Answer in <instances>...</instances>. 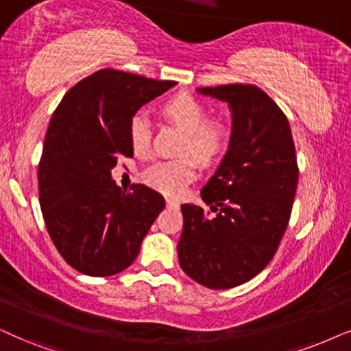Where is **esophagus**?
Returning a JSON list of instances; mask_svg holds the SVG:
<instances>
[{"label": "esophagus", "instance_id": "34e87169", "mask_svg": "<svg viewBox=\"0 0 351 351\" xmlns=\"http://www.w3.org/2000/svg\"><path fill=\"white\" fill-rule=\"evenodd\" d=\"M166 204H167V208H177L179 206V202L174 198H166Z\"/></svg>", "mask_w": 351, "mask_h": 351}]
</instances>
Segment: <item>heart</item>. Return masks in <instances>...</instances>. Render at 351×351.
<instances>
[{"label": "heart", "mask_w": 351, "mask_h": 351, "mask_svg": "<svg viewBox=\"0 0 351 351\" xmlns=\"http://www.w3.org/2000/svg\"><path fill=\"white\" fill-rule=\"evenodd\" d=\"M162 112L171 122L185 132L184 152H190L198 161L211 162L224 152L229 130L221 122H209L208 111L197 98L177 95L165 104ZM129 138L136 154H147L152 147V121L147 112L138 111L130 119ZM195 177V165L190 159L161 161L145 172V180L167 195H179Z\"/></svg>", "instance_id": "heart-1"}]
</instances>
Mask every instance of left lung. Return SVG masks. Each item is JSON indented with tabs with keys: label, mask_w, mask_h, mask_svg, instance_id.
<instances>
[{
	"label": "left lung",
	"mask_w": 351,
	"mask_h": 351,
	"mask_svg": "<svg viewBox=\"0 0 351 351\" xmlns=\"http://www.w3.org/2000/svg\"><path fill=\"white\" fill-rule=\"evenodd\" d=\"M227 103L229 147L202 189L213 213L180 206L184 229L177 254L186 276L208 289H232L253 279L274 256L289 224L298 167L289 121L254 85L197 88Z\"/></svg>",
	"instance_id": "8db88e82"
}]
</instances>
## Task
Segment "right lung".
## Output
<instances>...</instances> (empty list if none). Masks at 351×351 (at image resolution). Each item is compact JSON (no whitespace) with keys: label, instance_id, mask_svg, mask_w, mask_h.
I'll list each match as a JSON object with an SVG mask.
<instances>
[{"label":"right lung","instance_id":"obj_1","mask_svg":"<svg viewBox=\"0 0 351 351\" xmlns=\"http://www.w3.org/2000/svg\"><path fill=\"white\" fill-rule=\"evenodd\" d=\"M176 82L101 69L64 95L38 165L43 219L58 252L82 274L114 276L135 261L165 198L143 184L124 192L111 171L134 156L129 124Z\"/></svg>","mask_w":351,"mask_h":351}]
</instances>
